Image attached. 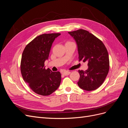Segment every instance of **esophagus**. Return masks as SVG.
Instances as JSON below:
<instances>
[{
	"label": "esophagus",
	"mask_w": 128,
	"mask_h": 128,
	"mask_svg": "<svg viewBox=\"0 0 128 128\" xmlns=\"http://www.w3.org/2000/svg\"><path fill=\"white\" fill-rule=\"evenodd\" d=\"M70 73H71V72H70V71H64V72L62 73L64 75V76H68V75L70 74Z\"/></svg>",
	"instance_id": "34e87169"
}]
</instances>
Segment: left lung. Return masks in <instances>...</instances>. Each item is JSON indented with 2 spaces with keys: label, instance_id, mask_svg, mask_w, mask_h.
Here are the masks:
<instances>
[{
  "label": "left lung",
  "instance_id": "1",
  "mask_svg": "<svg viewBox=\"0 0 128 128\" xmlns=\"http://www.w3.org/2000/svg\"><path fill=\"white\" fill-rule=\"evenodd\" d=\"M76 41L79 61L88 62V69L79 70V87L92 91L102 84L108 73L110 62L108 50L104 44L88 31L80 29L68 32Z\"/></svg>",
  "mask_w": 128,
  "mask_h": 128
}]
</instances>
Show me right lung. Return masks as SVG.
I'll return each mask as SVG.
<instances>
[{"label": "right lung", "instance_id": "obj_1", "mask_svg": "<svg viewBox=\"0 0 128 128\" xmlns=\"http://www.w3.org/2000/svg\"><path fill=\"white\" fill-rule=\"evenodd\" d=\"M60 34H43L36 36L24 49L20 71L23 80L37 94L48 96L58 88L61 82L60 72L45 69L52 44Z\"/></svg>", "mask_w": 128, "mask_h": 128}]
</instances>
